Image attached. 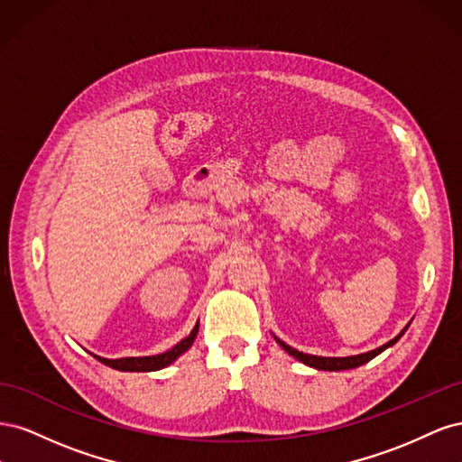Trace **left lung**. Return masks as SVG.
<instances>
[{"instance_id": "obj_1", "label": "left lung", "mask_w": 462, "mask_h": 462, "mask_svg": "<svg viewBox=\"0 0 462 462\" xmlns=\"http://www.w3.org/2000/svg\"><path fill=\"white\" fill-rule=\"evenodd\" d=\"M409 326H411V321H409L407 326H404V329L397 335V337L391 339L389 343L374 348V351L362 353V355H353V356H316V355H306V353L297 351V348L289 346L287 343H283L282 339L275 337V335H273V339L279 343V346H283L285 353H289L291 356H295L297 360H300L302 365H306V366L316 368V370H324V372H339V370H353V368H358V366H362V365H366V362H370L372 358H375L377 355L383 353L385 348L393 346V345L402 337L404 331L409 329Z\"/></svg>"}]
</instances>
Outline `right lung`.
Returning <instances> with one entry per match:
<instances>
[{
  "label": "right lung",
  "mask_w": 462,
  "mask_h": 462,
  "mask_svg": "<svg viewBox=\"0 0 462 462\" xmlns=\"http://www.w3.org/2000/svg\"><path fill=\"white\" fill-rule=\"evenodd\" d=\"M199 335V321L197 326L192 328V331L187 335V337L183 341H179L173 348H170V351H165L162 355H152V356H127V358H104V356H97V355H92L96 360H100L102 365L114 368V370H121V372H156V370H162L165 366L173 365V362L187 353L189 348L192 346L194 339H197Z\"/></svg>",
  "instance_id": "add662e5"
}]
</instances>
